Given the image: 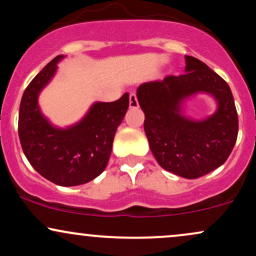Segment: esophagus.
<instances>
[{
    "label": "esophagus",
    "mask_w": 256,
    "mask_h": 256,
    "mask_svg": "<svg viewBox=\"0 0 256 256\" xmlns=\"http://www.w3.org/2000/svg\"><path fill=\"white\" fill-rule=\"evenodd\" d=\"M128 104H130V108L138 107V101H137L136 94H130V98H128Z\"/></svg>",
    "instance_id": "esophagus-1"
}]
</instances>
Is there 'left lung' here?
I'll use <instances>...</instances> for the list:
<instances>
[{
  "mask_svg": "<svg viewBox=\"0 0 256 256\" xmlns=\"http://www.w3.org/2000/svg\"><path fill=\"white\" fill-rule=\"evenodd\" d=\"M200 93L210 94L217 110L204 120L190 118L184 104ZM137 98L149 146L164 170L195 179L228 160L238 134L234 96L224 79L198 58L185 55L184 74L140 84Z\"/></svg>",
  "mask_w": 256,
  "mask_h": 256,
  "instance_id": "obj_1",
  "label": "left lung"
}]
</instances>
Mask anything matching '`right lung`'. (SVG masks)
I'll use <instances>...</instances> for the list:
<instances>
[{"instance_id": "right-lung-1", "label": "right lung", "mask_w": 256, "mask_h": 256, "mask_svg": "<svg viewBox=\"0 0 256 256\" xmlns=\"http://www.w3.org/2000/svg\"><path fill=\"white\" fill-rule=\"evenodd\" d=\"M64 58H52L25 89L19 110V138L26 158L42 177L61 186H74L104 171L116 128L128 108V92L114 102H94L74 124L54 125L43 114L38 98Z\"/></svg>"}]
</instances>
